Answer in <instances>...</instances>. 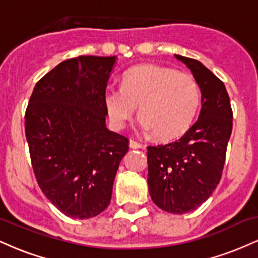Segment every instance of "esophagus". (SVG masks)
<instances>
[{"instance_id":"1","label":"esophagus","mask_w":258,"mask_h":258,"mask_svg":"<svg viewBox=\"0 0 258 258\" xmlns=\"http://www.w3.org/2000/svg\"><path fill=\"white\" fill-rule=\"evenodd\" d=\"M130 148H132V149H141V148H143V146H142L141 143H138V142L131 139V141H130Z\"/></svg>"}]
</instances>
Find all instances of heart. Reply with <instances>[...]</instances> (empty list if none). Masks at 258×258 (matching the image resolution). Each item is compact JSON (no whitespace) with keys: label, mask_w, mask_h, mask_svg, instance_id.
<instances>
[{"label":"heart","mask_w":258,"mask_h":258,"mask_svg":"<svg viewBox=\"0 0 258 258\" xmlns=\"http://www.w3.org/2000/svg\"><path fill=\"white\" fill-rule=\"evenodd\" d=\"M104 104L116 128H122L132 119L139 105L142 128L168 141L184 135L193 125L200 109L201 92L190 74L144 64L123 75L121 88H106Z\"/></svg>","instance_id":"1"}]
</instances>
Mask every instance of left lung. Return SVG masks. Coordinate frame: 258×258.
Instances as JSON below:
<instances>
[{
    "label": "left lung",
    "instance_id": "obj_1",
    "mask_svg": "<svg viewBox=\"0 0 258 258\" xmlns=\"http://www.w3.org/2000/svg\"><path fill=\"white\" fill-rule=\"evenodd\" d=\"M174 57L197 80L201 110L183 137L165 146L148 147V186L156 206L182 215L205 203L220 183L233 111L224 84L217 76L199 60Z\"/></svg>",
    "mask_w": 258,
    "mask_h": 258
}]
</instances>
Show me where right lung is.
Returning <instances> with one entry per match:
<instances>
[{
  "mask_svg": "<svg viewBox=\"0 0 258 258\" xmlns=\"http://www.w3.org/2000/svg\"><path fill=\"white\" fill-rule=\"evenodd\" d=\"M116 57L80 55L35 85L25 136L38 185L59 211L91 218L110 204L128 139L106 128L104 92Z\"/></svg>",
  "mask_w": 258,
  "mask_h": 258,
  "instance_id": "1",
  "label": "right lung"
}]
</instances>
